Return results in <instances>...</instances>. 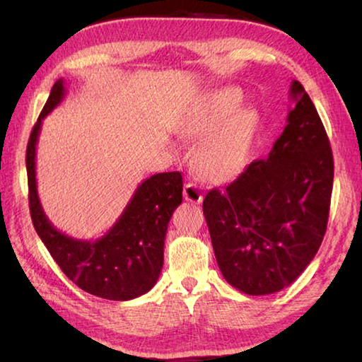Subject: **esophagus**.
I'll return each instance as SVG.
<instances>
[{"label":"esophagus","instance_id":"34e87169","mask_svg":"<svg viewBox=\"0 0 362 362\" xmlns=\"http://www.w3.org/2000/svg\"><path fill=\"white\" fill-rule=\"evenodd\" d=\"M183 198H185L188 203L199 204L201 201H203V192H201V188L196 185V183H187V185L183 187Z\"/></svg>","mask_w":362,"mask_h":362}]
</instances>
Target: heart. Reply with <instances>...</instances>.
Masks as SVG:
<instances>
[{
	"instance_id": "b5f03b06",
	"label": "heart",
	"mask_w": 362,
	"mask_h": 362,
	"mask_svg": "<svg viewBox=\"0 0 362 362\" xmlns=\"http://www.w3.org/2000/svg\"><path fill=\"white\" fill-rule=\"evenodd\" d=\"M241 95L223 89L206 97L180 127L182 137L203 139L194 161L199 174L211 182H223L246 166L259 113L252 107H240Z\"/></svg>"
}]
</instances>
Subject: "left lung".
Here are the masks:
<instances>
[{"label":"left lung","instance_id":"1","mask_svg":"<svg viewBox=\"0 0 362 362\" xmlns=\"http://www.w3.org/2000/svg\"><path fill=\"white\" fill-rule=\"evenodd\" d=\"M293 107L268 158L250 163L203 211L214 254L228 283L247 296L292 284L310 265L327 228L334 158L326 129L298 81Z\"/></svg>","mask_w":362,"mask_h":362}]
</instances>
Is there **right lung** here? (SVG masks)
I'll return each instance as SVG.
<instances>
[{
	"mask_svg": "<svg viewBox=\"0 0 362 362\" xmlns=\"http://www.w3.org/2000/svg\"><path fill=\"white\" fill-rule=\"evenodd\" d=\"M64 84L60 78L52 86L27 145L28 204L33 226L52 259L78 287L107 300H132L148 292L161 274L169 220L182 203V174L161 173L144 180L119 218L99 240H75L59 231L41 207L35 159L41 122L64 100Z\"/></svg>",
	"mask_w": 362,
	"mask_h": 362,
	"instance_id": "1",
	"label": "right lung"
}]
</instances>
